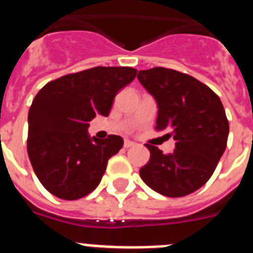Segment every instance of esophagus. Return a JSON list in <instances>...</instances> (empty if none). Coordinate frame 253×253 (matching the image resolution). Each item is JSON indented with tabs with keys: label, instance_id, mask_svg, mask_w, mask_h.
<instances>
[{
	"label": "esophagus",
	"instance_id": "esophagus-1",
	"mask_svg": "<svg viewBox=\"0 0 253 253\" xmlns=\"http://www.w3.org/2000/svg\"><path fill=\"white\" fill-rule=\"evenodd\" d=\"M134 146H135V143L131 142V140L126 139L124 142V147H125V148H131V147H134Z\"/></svg>",
	"mask_w": 253,
	"mask_h": 253
}]
</instances>
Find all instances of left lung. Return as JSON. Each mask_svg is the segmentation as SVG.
<instances>
[{"instance_id":"1","label":"left lung","mask_w":253,"mask_h":253,"mask_svg":"<svg viewBox=\"0 0 253 253\" xmlns=\"http://www.w3.org/2000/svg\"><path fill=\"white\" fill-rule=\"evenodd\" d=\"M138 80L157 102L156 129L175 140L169 154L147 143L151 158L140 177L161 195H189L211 177L227 147L229 124L222 101L207 84L175 69L139 71Z\"/></svg>"}]
</instances>
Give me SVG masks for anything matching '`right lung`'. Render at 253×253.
<instances>
[{
	"mask_svg": "<svg viewBox=\"0 0 253 253\" xmlns=\"http://www.w3.org/2000/svg\"><path fill=\"white\" fill-rule=\"evenodd\" d=\"M135 76L131 67H95L48 82L37 93L28 115V154L49 193L76 200L97 187L124 140L91 138L88 122L109 115L116 93Z\"/></svg>",
	"mask_w": 253,
	"mask_h": 253,
	"instance_id": "1",
	"label": "right lung"
}]
</instances>
